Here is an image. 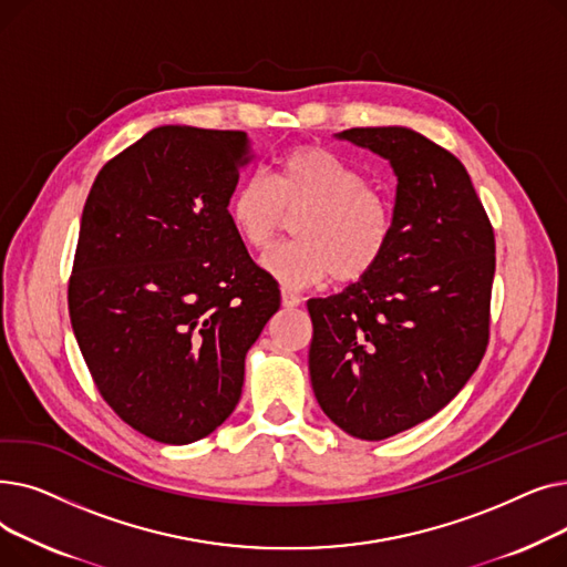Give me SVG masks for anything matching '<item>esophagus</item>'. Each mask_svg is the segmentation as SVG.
Listing matches in <instances>:
<instances>
[{
	"instance_id": "1",
	"label": "esophagus",
	"mask_w": 567,
	"mask_h": 567,
	"mask_svg": "<svg viewBox=\"0 0 567 567\" xmlns=\"http://www.w3.org/2000/svg\"><path fill=\"white\" fill-rule=\"evenodd\" d=\"M282 306H285V308H296V306H301V296H299V293H293V291H289V289H282Z\"/></svg>"
}]
</instances>
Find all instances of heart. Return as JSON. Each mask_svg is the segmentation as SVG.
I'll list each match as a JSON object with an SVG mask.
<instances>
[{"label":"heart","instance_id":"b5f03b06","mask_svg":"<svg viewBox=\"0 0 567 567\" xmlns=\"http://www.w3.org/2000/svg\"><path fill=\"white\" fill-rule=\"evenodd\" d=\"M293 214L296 241L261 259L264 271L285 287L303 289L331 276L342 285L355 282L374 271L391 246V199L319 144L289 148L271 178L250 174L227 199L234 234L257 252L271 248Z\"/></svg>","mask_w":567,"mask_h":567}]
</instances>
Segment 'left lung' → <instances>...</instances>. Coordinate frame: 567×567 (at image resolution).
<instances>
[{"mask_svg": "<svg viewBox=\"0 0 567 567\" xmlns=\"http://www.w3.org/2000/svg\"><path fill=\"white\" fill-rule=\"evenodd\" d=\"M389 161L393 238L374 271L310 299V381L321 411L363 441L419 425L481 365L494 231L466 167L406 126L336 133Z\"/></svg>", "mask_w": 567, "mask_h": 567, "instance_id": "1", "label": "left lung"}]
</instances>
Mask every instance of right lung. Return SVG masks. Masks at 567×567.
<instances>
[{"label":"right lung","mask_w":567,"mask_h":567,"mask_svg":"<svg viewBox=\"0 0 567 567\" xmlns=\"http://www.w3.org/2000/svg\"><path fill=\"white\" fill-rule=\"evenodd\" d=\"M255 158L241 131L158 126L89 190L69 282L73 333L103 400L186 445L223 425L280 289L238 241L227 199Z\"/></svg>","instance_id":"obj_1"}]
</instances>
